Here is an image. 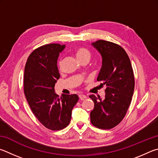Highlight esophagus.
Masks as SVG:
<instances>
[{"instance_id":"obj_1","label":"esophagus","mask_w":158,"mask_h":158,"mask_svg":"<svg viewBox=\"0 0 158 158\" xmlns=\"http://www.w3.org/2000/svg\"><path fill=\"white\" fill-rule=\"evenodd\" d=\"M78 96H79V98L81 100H84V99L87 98V96L84 94H79Z\"/></svg>"}]
</instances>
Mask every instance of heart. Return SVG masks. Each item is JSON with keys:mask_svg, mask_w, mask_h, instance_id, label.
I'll return each instance as SVG.
<instances>
[{"mask_svg": "<svg viewBox=\"0 0 158 158\" xmlns=\"http://www.w3.org/2000/svg\"><path fill=\"white\" fill-rule=\"evenodd\" d=\"M76 53L77 55V57L78 58L81 62L85 60H89L91 56H92V52H91V51L87 48H85V47H79V48H77L76 51ZM62 59H60L59 61H58V66H59L60 69L62 68Z\"/></svg>", "mask_w": 158, "mask_h": 158, "instance_id": "b5f03b06", "label": "heart"}]
</instances>
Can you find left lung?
I'll use <instances>...</instances> for the list:
<instances>
[{
	"label": "left lung",
	"instance_id": "obj_1",
	"mask_svg": "<svg viewBox=\"0 0 158 158\" xmlns=\"http://www.w3.org/2000/svg\"><path fill=\"white\" fill-rule=\"evenodd\" d=\"M92 45L103 59L97 81L106 85V89L104 100L89 96L94 103L90 121L96 128L108 130L120 123L131 103L135 88L133 70L128 54L121 46L106 40L96 41Z\"/></svg>",
	"mask_w": 158,
	"mask_h": 158
}]
</instances>
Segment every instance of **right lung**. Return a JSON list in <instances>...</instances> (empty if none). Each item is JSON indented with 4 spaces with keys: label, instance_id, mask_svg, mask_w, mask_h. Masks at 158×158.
<instances>
[{
    "label": "right lung",
    "instance_id": "add662e5",
    "mask_svg": "<svg viewBox=\"0 0 158 158\" xmlns=\"http://www.w3.org/2000/svg\"><path fill=\"white\" fill-rule=\"evenodd\" d=\"M64 45L48 44L34 50L25 66L23 91L30 109L39 121L51 131H60L71 121V111L78 101L77 94L55 93L60 75L57 60Z\"/></svg>",
    "mask_w": 158,
    "mask_h": 158
}]
</instances>
